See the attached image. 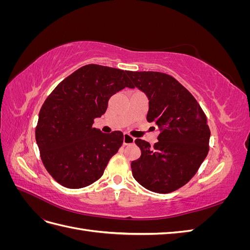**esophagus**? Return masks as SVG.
I'll return each mask as SVG.
<instances>
[{"mask_svg": "<svg viewBox=\"0 0 250 250\" xmlns=\"http://www.w3.org/2000/svg\"><path fill=\"white\" fill-rule=\"evenodd\" d=\"M134 138L131 137V135H129L128 133H124V139H123V144L125 146L127 145H131V144L134 143Z\"/></svg>", "mask_w": 250, "mask_h": 250, "instance_id": "1", "label": "esophagus"}]
</instances>
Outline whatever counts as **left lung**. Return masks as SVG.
Instances as JSON below:
<instances>
[{
	"label": "left lung",
	"instance_id": "left-lung-1",
	"mask_svg": "<svg viewBox=\"0 0 250 250\" xmlns=\"http://www.w3.org/2000/svg\"><path fill=\"white\" fill-rule=\"evenodd\" d=\"M127 75L148 98L147 121L161 130L154 146L134 141L142 154L131 163L132 175L149 191L171 193L190 181L208 155L207 117L192 94L170 75L130 71Z\"/></svg>",
	"mask_w": 250,
	"mask_h": 250
}]
</instances>
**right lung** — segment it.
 Wrapping results in <instances>:
<instances>
[{
    "label": "right lung",
    "instance_id": "right-lung-1",
    "mask_svg": "<svg viewBox=\"0 0 250 250\" xmlns=\"http://www.w3.org/2000/svg\"><path fill=\"white\" fill-rule=\"evenodd\" d=\"M125 87L133 88L127 71L87 64L60 82L44 101L35 139L44 168L58 184L80 188L103 175L124 135L92 126L106 111L109 98Z\"/></svg>",
    "mask_w": 250,
    "mask_h": 250
}]
</instances>
